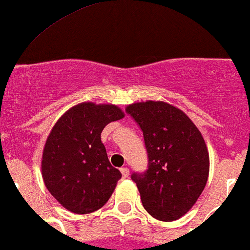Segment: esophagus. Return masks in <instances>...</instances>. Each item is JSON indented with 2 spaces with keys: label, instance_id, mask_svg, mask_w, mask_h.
Masks as SVG:
<instances>
[{
  "label": "esophagus",
  "instance_id": "34e87169",
  "mask_svg": "<svg viewBox=\"0 0 250 250\" xmlns=\"http://www.w3.org/2000/svg\"><path fill=\"white\" fill-rule=\"evenodd\" d=\"M120 173H122L123 178H127V176L130 175V169L126 168V167H124V168H120Z\"/></svg>",
  "mask_w": 250,
  "mask_h": 250
}]
</instances>
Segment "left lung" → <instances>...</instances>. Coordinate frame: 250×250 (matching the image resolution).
Segmentation results:
<instances>
[{"instance_id":"1","label":"left lung","mask_w":250,"mask_h":250,"mask_svg":"<svg viewBox=\"0 0 250 250\" xmlns=\"http://www.w3.org/2000/svg\"><path fill=\"white\" fill-rule=\"evenodd\" d=\"M126 112L143 131L149 168L132 174L147 213L162 222L181 218L197 203L208 179L203 135L185 112L165 101L131 104Z\"/></svg>"}]
</instances>
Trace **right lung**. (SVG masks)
<instances>
[{"label": "right lung", "mask_w": 250, "mask_h": 250, "mask_svg": "<svg viewBox=\"0 0 250 250\" xmlns=\"http://www.w3.org/2000/svg\"><path fill=\"white\" fill-rule=\"evenodd\" d=\"M124 117L115 104L81 103L53 125L42 150V175L64 208L92 213L111 198L122 174L109 163L101 132Z\"/></svg>", "instance_id": "right-lung-1"}]
</instances>
